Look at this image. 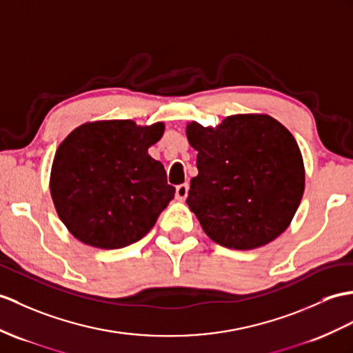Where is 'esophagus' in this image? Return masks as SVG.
<instances>
[{
  "instance_id": "34e87169",
  "label": "esophagus",
  "mask_w": 353,
  "mask_h": 353,
  "mask_svg": "<svg viewBox=\"0 0 353 353\" xmlns=\"http://www.w3.org/2000/svg\"><path fill=\"white\" fill-rule=\"evenodd\" d=\"M188 190H190V187H188V184H187V183H184V184H179V185L176 187L175 197H176L178 201H184L185 197L188 196Z\"/></svg>"
}]
</instances>
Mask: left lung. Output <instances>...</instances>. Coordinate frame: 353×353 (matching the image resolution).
Segmentation results:
<instances>
[{
	"label": "left lung",
	"mask_w": 353,
	"mask_h": 353,
	"mask_svg": "<svg viewBox=\"0 0 353 353\" xmlns=\"http://www.w3.org/2000/svg\"><path fill=\"white\" fill-rule=\"evenodd\" d=\"M199 174L187 205L217 244L252 250L288 229L303 199L304 163L294 136L268 115L228 117L217 128L187 125Z\"/></svg>",
	"instance_id": "left-lung-1"
}]
</instances>
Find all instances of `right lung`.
Masks as SVG:
<instances>
[{
  "mask_svg": "<svg viewBox=\"0 0 353 353\" xmlns=\"http://www.w3.org/2000/svg\"><path fill=\"white\" fill-rule=\"evenodd\" d=\"M165 124L136 125L130 119L77 127L59 145L50 194L70 234L92 247L123 248L139 241L174 199L165 166L148 148Z\"/></svg>",
  "mask_w": 353,
  "mask_h": 353,
  "instance_id": "obj_1",
  "label": "right lung"
}]
</instances>
